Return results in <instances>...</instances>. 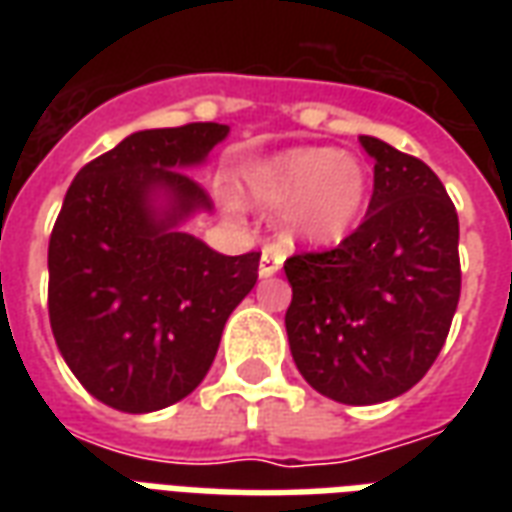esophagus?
<instances>
[{
    "label": "esophagus",
    "mask_w": 512,
    "mask_h": 512,
    "mask_svg": "<svg viewBox=\"0 0 512 512\" xmlns=\"http://www.w3.org/2000/svg\"><path fill=\"white\" fill-rule=\"evenodd\" d=\"M282 263H285V255L279 252L277 246H266L263 257H260V277H274L279 268H282Z\"/></svg>",
    "instance_id": "esophagus-1"
}]
</instances>
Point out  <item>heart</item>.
I'll list each match as a JSON object with an SVG mask.
<instances>
[{
	"instance_id": "heart-1",
	"label": "heart",
	"mask_w": 512,
	"mask_h": 512,
	"mask_svg": "<svg viewBox=\"0 0 512 512\" xmlns=\"http://www.w3.org/2000/svg\"><path fill=\"white\" fill-rule=\"evenodd\" d=\"M241 197L282 211L290 244L334 246L354 233L370 197V169L334 147H290L246 169Z\"/></svg>"
}]
</instances>
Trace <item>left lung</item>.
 Returning <instances> with one entry per match:
<instances>
[{
  "label": "left lung",
  "instance_id": "1",
  "mask_svg": "<svg viewBox=\"0 0 512 512\" xmlns=\"http://www.w3.org/2000/svg\"><path fill=\"white\" fill-rule=\"evenodd\" d=\"M365 222L329 252L285 260L293 362L321 395L373 406L436 362L461 299L458 213L436 172L376 136Z\"/></svg>",
  "mask_w": 512,
  "mask_h": 512
}]
</instances>
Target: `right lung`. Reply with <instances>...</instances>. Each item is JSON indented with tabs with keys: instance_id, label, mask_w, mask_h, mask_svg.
I'll list each match as a JSON object with an SVG mask.
<instances>
[{
	"instance_id": "right-lung-1",
	"label": "right lung",
	"mask_w": 512,
	"mask_h": 512,
	"mask_svg": "<svg viewBox=\"0 0 512 512\" xmlns=\"http://www.w3.org/2000/svg\"><path fill=\"white\" fill-rule=\"evenodd\" d=\"M230 134L219 123L150 128L79 169L49 241V321L93 397L147 414L191 395L224 323L257 282L260 252L219 255L180 233L211 200L186 169Z\"/></svg>"
}]
</instances>
